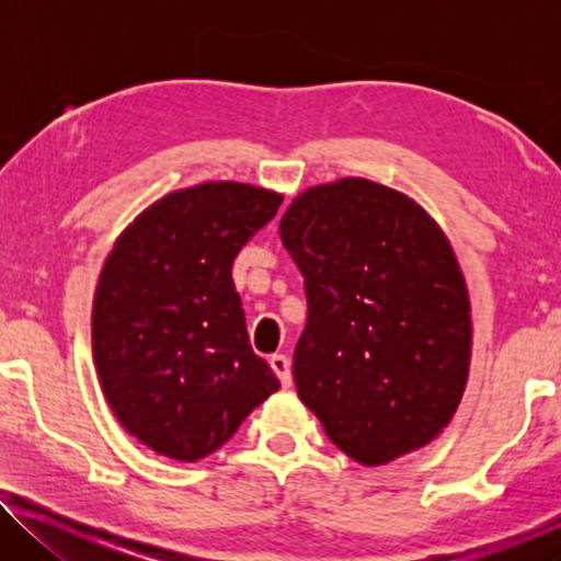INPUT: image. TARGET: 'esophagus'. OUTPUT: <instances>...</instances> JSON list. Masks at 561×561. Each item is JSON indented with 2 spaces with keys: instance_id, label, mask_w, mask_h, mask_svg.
Listing matches in <instances>:
<instances>
[{
  "instance_id": "esophagus-1",
  "label": "esophagus",
  "mask_w": 561,
  "mask_h": 561,
  "mask_svg": "<svg viewBox=\"0 0 561 561\" xmlns=\"http://www.w3.org/2000/svg\"><path fill=\"white\" fill-rule=\"evenodd\" d=\"M270 366H272V371L277 374L282 386L289 388L291 386V364H289V358L284 356V354H274L270 358Z\"/></svg>"
}]
</instances>
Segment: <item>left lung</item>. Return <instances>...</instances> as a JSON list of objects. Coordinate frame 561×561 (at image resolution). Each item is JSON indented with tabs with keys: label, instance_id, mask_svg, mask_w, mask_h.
<instances>
[{
	"label": "left lung",
	"instance_id": "1",
	"mask_svg": "<svg viewBox=\"0 0 561 561\" xmlns=\"http://www.w3.org/2000/svg\"><path fill=\"white\" fill-rule=\"evenodd\" d=\"M279 237L304 274L301 403L366 468L438 438L470 371V297L453 244L413 197L366 178L307 187Z\"/></svg>",
	"mask_w": 561,
	"mask_h": 561
}]
</instances>
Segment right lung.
<instances>
[{"mask_svg": "<svg viewBox=\"0 0 561 561\" xmlns=\"http://www.w3.org/2000/svg\"><path fill=\"white\" fill-rule=\"evenodd\" d=\"M284 195L207 180L148 205L113 242L91 309L103 396L133 438L197 462L277 391L254 354L232 262Z\"/></svg>", "mask_w": 561, "mask_h": 561, "instance_id": "right-lung-1", "label": "right lung"}]
</instances>
